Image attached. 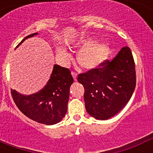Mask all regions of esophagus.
<instances>
[{
  "label": "esophagus",
  "mask_w": 153,
  "mask_h": 153,
  "mask_svg": "<svg viewBox=\"0 0 153 153\" xmlns=\"http://www.w3.org/2000/svg\"><path fill=\"white\" fill-rule=\"evenodd\" d=\"M71 74H72V76H73V77H74V80L76 81V79H77V74H76L75 72H73V71H72V73H71Z\"/></svg>",
  "instance_id": "esophagus-1"
}]
</instances>
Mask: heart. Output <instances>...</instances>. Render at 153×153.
I'll use <instances>...</instances> for the list:
<instances>
[{
  "instance_id": "1",
  "label": "heart",
  "mask_w": 153,
  "mask_h": 153,
  "mask_svg": "<svg viewBox=\"0 0 153 153\" xmlns=\"http://www.w3.org/2000/svg\"><path fill=\"white\" fill-rule=\"evenodd\" d=\"M78 47L86 44L78 52L77 62L84 69H93L98 67L107 56L109 51V47L103 42H91L86 37H80L74 43ZM58 60L63 64H67L70 62V56L67 51L63 48H58L56 52Z\"/></svg>"
}]
</instances>
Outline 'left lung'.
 Listing matches in <instances>:
<instances>
[{
    "instance_id": "obj_1",
    "label": "left lung",
    "mask_w": 153,
    "mask_h": 153,
    "mask_svg": "<svg viewBox=\"0 0 153 153\" xmlns=\"http://www.w3.org/2000/svg\"><path fill=\"white\" fill-rule=\"evenodd\" d=\"M77 81L84 87L87 113L97 120L113 117L129 102L136 87V67L129 47H123L111 62L104 60L79 74Z\"/></svg>"
}]
</instances>
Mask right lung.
<instances>
[{
	"label": "right lung",
	"instance_id": "right-lung-1",
	"mask_svg": "<svg viewBox=\"0 0 153 153\" xmlns=\"http://www.w3.org/2000/svg\"><path fill=\"white\" fill-rule=\"evenodd\" d=\"M36 34L37 33L27 36L17 46ZM73 83L70 70L55 64L51 79L38 93L25 96L13 90L10 92L18 109L26 117L39 123L53 125L60 122L67 113L70 86Z\"/></svg>",
	"mask_w": 153,
	"mask_h": 153
}]
</instances>
